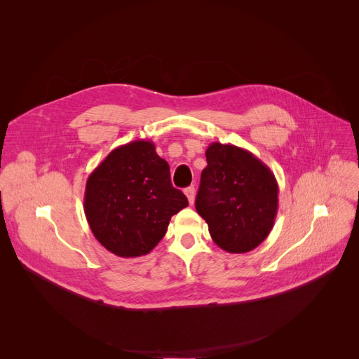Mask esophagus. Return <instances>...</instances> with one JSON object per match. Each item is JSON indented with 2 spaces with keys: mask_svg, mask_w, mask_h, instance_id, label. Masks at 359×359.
I'll return each instance as SVG.
<instances>
[{
  "mask_svg": "<svg viewBox=\"0 0 359 359\" xmlns=\"http://www.w3.org/2000/svg\"><path fill=\"white\" fill-rule=\"evenodd\" d=\"M184 195L187 196V199H189V203L192 205V203L195 202V195H196V191H195V187H194V186H189V187H186V189H184Z\"/></svg>",
  "mask_w": 359,
  "mask_h": 359,
  "instance_id": "obj_1",
  "label": "esophagus"
}]
</instances>
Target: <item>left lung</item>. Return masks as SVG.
<instances>
[{
    "instance_id": "1",
    "label": "left lung",
    "mask_w": 359,
    "mask_h": 359,
    "mask_svg": "<svg viewBox=\"0 0 359 359\" xmlns=\"http://www.w3.org/2000/svg\"><path fill=\"white\" fill-rule=\"evenodd\" d=\"M196 211L218 248L248 253L265 240L278 212V182L250 151L212 142L205 151Z\"/></svg>"
}]
</instances>
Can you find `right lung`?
Returning a JSON list of instances; mask_svg holds the SVG:
<instances>
[{"instance_id":"obj_1","label":"right lung","mask_w":359,"mask_h":359,"mask_svg":"<svg viewBox=\"0 0 359 359\" xmlns=\"http://www.w3.org/2000/svg\"><path fill=\"white\" fill-rule=\"evenodd\" d=\"M189 205L170 180V167L151 141L115 148L86 183L84 212L104 249L121 257H138L164 237L175 214Z\"/></svg>"}]
</instances>
